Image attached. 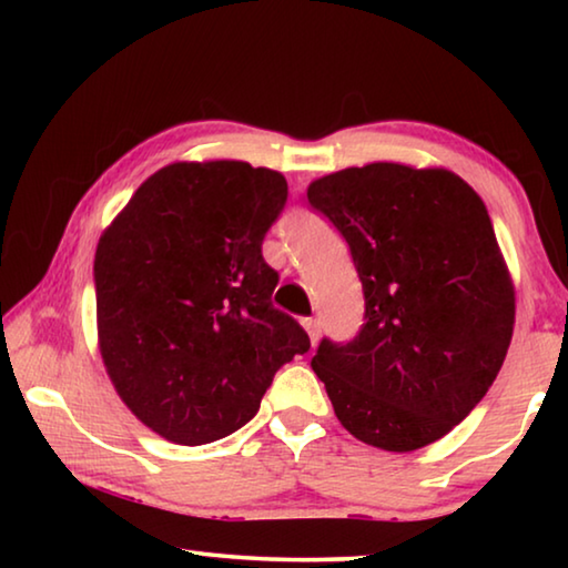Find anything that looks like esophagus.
<instances>
[{"mask_svg":"<svg viewBox=\"0 0 568 568\" xmlns=\"http://www.w3.org/2000/svg\"><path fill=\"white\" fill-rule=\"evenodd\" d=\"M301 325H303V328L307 331V335H311V343H313V345L318 343V335H321V325H318V321H315V318H303V321H301Z\"/></svg>","mask_w":568,"mask_h":568,"instance_id":"obj_1","label":"esophagus"}]
</instances>
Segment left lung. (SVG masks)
Returning a JSON list of instances; mask_svg holds the SVG:
<instances>
[{
  "label": "left lung",
  "instance_id": "left-lung-1",
  "mask_svg": "<svg viewBox=\"0 0 568 568\" xmlns=\"http://www.w3.org/2000/svg\"><path fill=\"white\" fill-rule=\"evenodd\" d=\"M307 203L351 247L365 323L313 371L345 430L383 450L444 438L491 388L516 297L484 200L444 168L373 162L318 178Z\"/></svg>",
  "mask_w": 568,
  "mask_h": 568
}]
</instances>
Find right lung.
<instances>
[{
	"label": "right lung",
	"mask_w": 568,
	"mask_h": 568,
	"mask_svg": "<svg viewBox=\"0 0 568 568\" xmlns=\"http://www.w3.org/2000/svg\"><path fill=\"white\" fill-rule=\"evenodd\" d=\"M281 172L172 162L134 192L94 253L100 353L134 416L180 446L213 444L261 408L277 368L311 348L273 305L263 240Z\"/></svg>",
	"instance_id": "obj_1"
}]
</instances>
